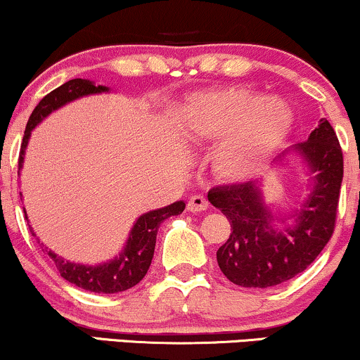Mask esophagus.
I'll use <instances>...</instances> for the list:
<instances>
[{"instance_id":"obj_1","label":"esophagus","mask_w":360,"mask_h":360,"mask_svg":"<svg viewBox=\"0 0 360 360\" xmlns=\"http://www.w3.org/2000/svg\"><path fill=\"white\" fill-rule=\"evenodd\" d=\"M207 207H209V200H207L205 195L197 193V195H192L188 198L187 209L190 212H202V210H205Z\"/></svg>"}]
</instances>
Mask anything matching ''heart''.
I'll list each match as a JSON object with an SVG mask.
<instances>
[{
    "instance_id": "1",
    "label": "heart",
    "mask_w": 360,
    "mask_h": 360,
    "mask_svg": "<svg viewBox=\"0 0 360 360\" xmlns=\"http://www.w3.org/2000/svg\"><path fill=\"white\" fill-rule=\"evenodd\" d=\"M291 114L278 99L257 92L224 89L195 96L185 112V128L202 139L229 138L215 163L227 176L252 173L290 128Z\"/></svg>"
}]
</instances>
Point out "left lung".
<instances>
[{"instance_id":"left-lung-1","label":"left lung","mask_w":360,"mask_h":360,"mask_svg":"<svg viewBox=\"0 0 360 360\" xmlns=\"http://www.w3.org/2000/svg\"><path fill=\"white\" fill-rule=\"evenodd\" d=\"M295 150L315 173V187L293 214L295 226H280L266 210L255 184H232L209 192V202L231 224L217 263L227 280L244 288H271L291 280L316 259L330 240L339 210L344 155L327 120Z\"/></svg>"}]
</instances>
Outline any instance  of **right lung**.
<instances>
[{
    "mask_svg": "<svg viewBox=\"0 0 360 360\" xmlns=\"http://www.w3.org/2000/svg\"><path fill=\"white\" fill-rule=\"evenodd\" d=\"M104 91H108V87L94 86V84L89 82L86 79H72L69 82L63 84V86L49 92L37 104V108L33 109L32 116H30L27 122L23 141H21L20 148L18 170L21 168V163H23L25 148L28 145L30 134H32V129L35 128L38 122L65 103H70V101L77 99V97L97 94V92ZM184 209V202H175V204L163 207V209L143 214L136 224H134L133 231H131L124 251L121 252L120 257L109 261V263L101 266H84L69 263V261L62 259L60 256H57L52 251H49V256L55 263V268L58 269L63 280L72 283V285L92 291V293H120V291L133 288L134 285H138L145 278L148 269H150L151 259H153L158 226L165 219L181 214ZM25 219L28 221L27 212H25Z\"/></svg>",
    "mask_w": 360,
    "mask_h": 360,
    "instance_id": "1",
    "label": "right lung"
}]
</instances>
